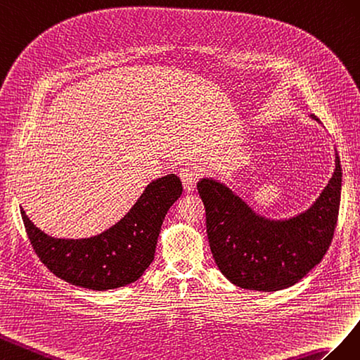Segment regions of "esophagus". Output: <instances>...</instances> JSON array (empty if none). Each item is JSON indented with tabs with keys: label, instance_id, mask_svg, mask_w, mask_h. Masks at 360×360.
<instances>
[{
	"label": "esophagus",
	"instance_id": "1",
	"mask_svg": "<svg viewBox=\"0 0 360 360\" xmlns=\"http://www.w3.org/2000/svg\"><path fill=\"white\" fill-rule=\"evenodd\" d=\"M179 178L182 181V186H184V188H186V191H193L194 187H196V182H198V172L191 167L181 169Z\"/></svg>",
	"mask_w": 360,
	"mask_h": 360
}]
</instances>
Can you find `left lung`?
Instances as JSON below:
<instances>
[{"label":"left lung","instance_id":"8db88e82","mask_svg":"<svg viewBox=\"0 0 360 360\" xmlns=\"http://www.w3.org/2000/svg\"><path fill=\"white\" fill-rule=\"evenodd\" d=\"M314 120L320 123L314 115ZM342 169L335 170L309 208L288 219L255 212L226 184L202 178L198 191L207 211L212 258L223 276L244 290L281 291L321 262L332 243L341 202Z\"/></svg>","mask_w":360,"mask_h":360}]
</instances>
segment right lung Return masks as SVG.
Masks as SVG:
<instances>
[{
  "instance_id": "obj_1",
  "label": "right lung",
  "mask_w": 360,
  "mask_h": 360,
  "mask_svg": "<svg viewBox=\"0 0 360 360\" xmlns=\"http://www.w3.org/2000/svg\"><path fill=\"white\" fill-rule=\"evenodd\" d=\"M182 194L176 174L150 181L132 208L98 235L89 238H54L20 215L39 259L60 279L81 288L107 291L140 279L153 261L161 224Z\"/></svg>"
}]
</instances>
